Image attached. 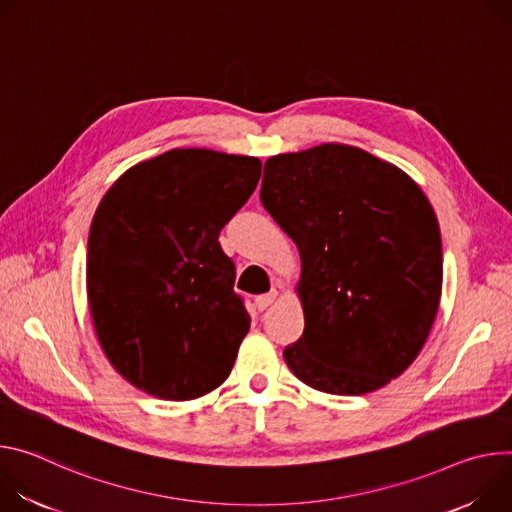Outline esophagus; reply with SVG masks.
<instances>
[{"mask_svg": "<svg viewBox=\"0 0 512 512\" xmlns=\"http://www.w3.org/2000/svg\"><path fill=\"white\" fill-rule=\"evenodd\" d=\"M276 295H278L276 291H270V293H266V295H258L254 303H256V307H258L260 311H264V309H268V307L276 301Z\"/></svg>", "mask_w": 512, "mask_h": 512, "instance_id": "34e87169", "label": "esophagus"}]
</instances>
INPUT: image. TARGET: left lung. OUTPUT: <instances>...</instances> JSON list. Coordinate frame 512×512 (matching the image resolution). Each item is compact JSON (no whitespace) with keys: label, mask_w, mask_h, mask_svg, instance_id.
Segmentation results:
<instances>
[{"label":"left lung","mask_w":512,"mask_h":512,"mask_svg":"<svg viewBox=\"0 0 512 512\" xmlns=\"http://www.w3.org/2000/svg\"><path fill=\"white\" fill-rule=\"evenodd\" d=\"M260 201L301 254L305 329L285 362L307 386L366 394L401 376L439 309V223L419 185L360 148L266 160Z\"/></svg>","instance_id":"1"}]
</instances>
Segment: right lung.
<instances>
[{"label": "right lung", "instance_id": "add662e5", "mask_svg": "<svg viewBox=\"0 0 512 512\" xmlns=\"http://www.w3.org/2000/svg\"><path fill=\"white\" fill-rule=\"evenodd\" d=\"M260 170L252 156L168 150L101 199L87 242L89 309L107 360L136 388L189 401L230 376L250 315L219 232Z\"/></svg>", "mask_w": 512, "mask_h": 512}]
</instances>
